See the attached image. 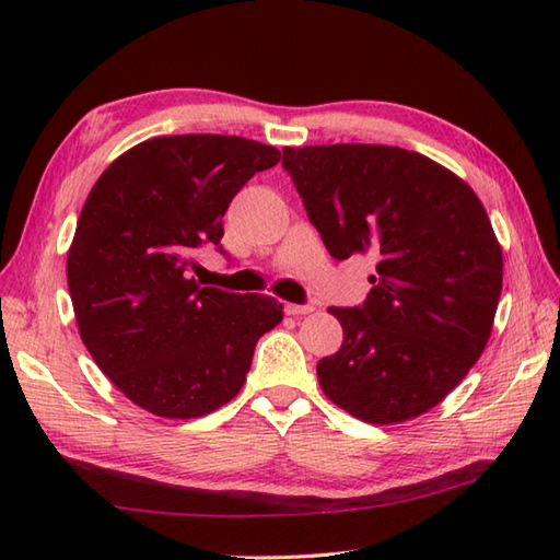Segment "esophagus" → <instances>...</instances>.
<instances>
[{"label":"esophagus","instance_id":"obj_1","mask_svg":"<svg viewBox=\"0 0 560 560\" xmlns=\"http://www.w3.org/2000/svg\"><path fill=\"white\" fill-rule=\"evenodd\" d=\"M284 311H288L290 316H306V313L316 311V306H313V304H288V306H284Z\"/></svg>","mask_w":560,"mask_h":560}]
</instances>
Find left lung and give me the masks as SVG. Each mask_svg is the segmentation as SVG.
I'll return each instance as SVG.
<instances>
[{"label":"left lung","mask_w":560,"mask_h":560,"mask_svg":"<svg viewBox=\"0 0 560 560\" xmlns=\"http://www.w3.org/2000/svg\"><path fill=\"white\" fill-rule=\"evenodd\" d=\"M282 168L327 252L375 261L363 304L327 308L345 330L342 349L318 361L327 399L380 425L430 411L492 332L503 261L480 199L401 147H284Z\"/></svg>","instance_id":"left-lung-1"}]
</instances>
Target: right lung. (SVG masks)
Instances as JSON below:
<instances>
[{"label":"right lung","mask_w":560,"mask_h":560,"mask_svg":"<svg viewBox=\"0 0 560 560\" xmlns=\"http://www.w3.org/2000/svg\"><path fill=\"white\" fill-rule=\"evenodd\" d=\"M276 147L235 135L152 138L108 166L78 218L66 276L83 345L130 401L199 418L242 389L256 342L282 320L266 294L201 288L197 249Z\"/></svg>","instance_id":"1"}]
</instances>
